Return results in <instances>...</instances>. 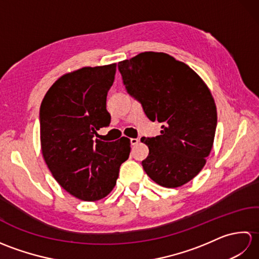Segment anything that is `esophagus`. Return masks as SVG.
I'll return each instance as SVG.
<instances>
[{"instance_id": "esophagus-1", "label": "esophagus", "mask_w": 259, "mask_h": 259, "mask_svg": "<svg viewBox=\"0 0 259 259\" xmlns=\"http://www.w3.org/2000/svg\"><path fill=\"white\" fill-rule=\"evenodd\" d=\"M139 141H140V139H138V138H131L130 144H131V146H137L139 144Z\"/></svg>"}]
</instances>
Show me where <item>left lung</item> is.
<instances>
[{
	"mask_svg": "<svg viewBox=\"0 0 259 259\" xmlns=\"http://www.w3.org/2000/svg\"><path fill=\"white\" fill-rule=\"evenodd\" d=\"M126 92L137 99L160 135L142 137L149 155L146 174L162 187L177 188L194 179L213 145L217 109L210 90L186 63L163 52H142L118 63Z\"/></svg>",
	"mask_w": 259,
	"mask_h": 259,
	"instance_id": "8db88e82",
	"label": "left lung"
}]
</instances>
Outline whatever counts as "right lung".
<instances>
[{
	"instance_id": "right-lung-1",
	"label": "right lung",
	"mask_w": 259,
	"mask_h": 259,
	"mask_svg": "<svg viewBox=\"0 0 259 259\" xmlns=\"http://www.w3.org/2000/svg\"><path fill=\"white\" fill-rule=\"evenodd\" d=\"M117 64L84 67L65 73L48 90L40 108L41 149L48 168L70 195L84 201L108 196L121 163L129 158L130 140L93 139L107 126V95Z\"/></svg>"
}]
</instances>
